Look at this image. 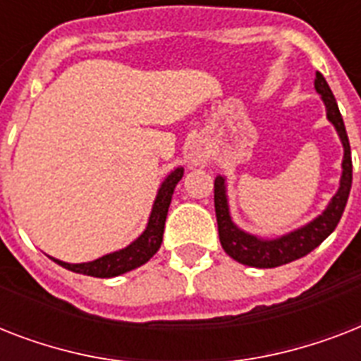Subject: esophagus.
<instances>
[{
    "label": "esophagus",
    "instance_id": "1",
    "mask_svg": "<svg viewBox=\"0 0 361 361\" xmlns=\"http://www.w3.org/2000/svg\"><path fill=\"white\" fill-rule=\"evenodd\" d=\"M187 159H189V163H191L192 166L206 163V161H208V149H206L202 144H195V146L189 149V153H187Z\"/></svg>",
    "mask_w": 361,
    "mask_h": 361
}]
</instances>
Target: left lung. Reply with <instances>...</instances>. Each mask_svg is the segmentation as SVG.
I'll return each instance as SVG.
<instances>
[{
  "mask_svg": "<svg viewBox=\"0 0 361 361\" xmlns=\"http://www.w3.org/2000/svg\"><path fill=\"white\" fill-rule=\"evenodd\" d=\"M314 87L322 95L328 110V120L336 125L337 133L341 136L343 147H345V157H343V176L341 187L334 198L330 206L326 208L322 215H319L313 223L303 226L300 231H294L277 240H260L251 234L241 232L228 215V204L225 195V180L217 178L214 183V200H215V215H217V228H219L221 245L225 249L228 257L234 260L252 268H277L283 264L305 257L314 247H319L331 232L336 231L337 223L341 221V215L347 206L350 187H353V157H350V144H348L347 129L343 123V116L339 112L337 101L331 93L328 82L319 71L314 76Z\"/></svg>",
  "mask_w": 361,
  "mask_h": 361,
  "instance_id": "obj_1",
  "label": "left lung"
}]
</instances>
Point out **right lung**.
Returning a JSON list of instances; mask_svg holds the SVG:
<instances>
[{"label": "right lung", "instance_id": "1", "mask_svg": "<svg viewBox=\"0 0 361 361\" xmlns=\"http://www.w3.org/2000/svg\"><path fill=\"white\" fill-rule=\"evenodd\" d=\"M181 176H183V169H176L163 181L157 198H155V204H153L146 231H144V234L138 240L133 241L129 247H125L121 251L110 252L106 257L97 258L93 262L67 264L61 262V260H56V258H54V262H58L59 266H63V268L71 269L75 274L92 275V277H116V275L130 271V269L138 268L144 262H147L159 251V247H161L170 200H172V195H174V189L178 185V181L181 180Z\"/></svg>", "mask_w": 361, "mask_h": 361}]
</instances>
